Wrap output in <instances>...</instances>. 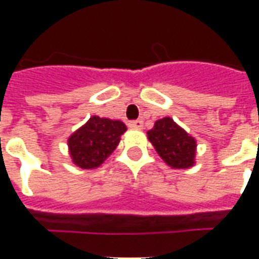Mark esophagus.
<instances>
[{
    "mask_svg": "<svg viewBox=\"0 0 259 259\" xmlns=\"http://www.w3.org/2000/svg\"><path fill=\"white\" fill-rule=\"evenodd\" d=\"M130 127L133 129H143V120L141 119H136V120H132L129 123Z\"/></svg>",
    "mask_w": 259,
    "mask_h": 259,
    "instance_id": "esophagus-1",
    "label": "esophagus"
}]
</instances>
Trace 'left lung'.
<instances>
[{
    "label": "left lung",
    "instance_id": "left-lung-1",
    "mask_svg": "<svg viewBox=\"0 0 259 259\" xmlns=\"http://www.w3.org/2000/svg\"><path fill=\"white\" fill-rule=\"evenodd\" d=\"M159 157L169 166L186 169L193 166L195 157V140L186 133L174 119L163 118L155 122L154 127L147 132Z\"/></svg>",
    "mask_w": 259,
    "mask_h": 259
}]
</instances>
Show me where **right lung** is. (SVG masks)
Listing matches in <instances>:
<instances>
[{"label":"right lung","mask_w":259,"mask_h":259,"mask_svg":"<svg viewBox=\"0 0 259 259\" xmlns=\"http://www.w3.org/2000/svg\"><path fill=\"white\" fill-rule=\"evenodd\" d=\"M124 132L126 126L120 120L93 116L69 137L72 161L81 169L100 166L116 148Z\"/></svg>","instance_id":"1"}]
</instances>
